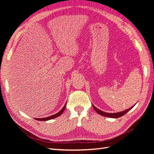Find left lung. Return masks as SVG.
<instances>
[{
    "label": "left lung",
    "instance_id": "left-lung-1",
    "mask_svg": "<svg viewBox=\"0 0 154 154\" xmlns=\"http://www.w3.org/2000/svg\"><path fill=\"white\" fill-rule=\"evenodd\" d=\"M134 106H132V107H130V109H128L125 110L124 111L119 112H117V113H107V112H103V111L100 110V109L96 108L95 106H94V105H92L93 108H94V109L96 111L97 113H98L99 114H100L101 116H105V117H109V118H118L121 117V116L125 115V114H127L130 109H132L133 108Z\"/></svg>",
    "mask_w": 154,
    "mask_h": 154
}]
</instances>
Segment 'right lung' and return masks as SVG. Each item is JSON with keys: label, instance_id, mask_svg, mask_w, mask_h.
<instances>
[{"label": "right lung", "instance_id": "add662e5", "mask_svg": "<svg viewBox=\"0 0 154 154\" xmlns=\"http://www.w3.org/2000/svg\"><path fill=\"white\" fill-rule=\"evenodd\" d=\"M66 104H65L64 106L62 108V109L60 110V112H58V113L55 114L54 115H52L51 116H49V117H47V118H35L36 120H38V121H48V120H49V119H54L55 118H57L58 117V116H60V115H61L63 112V111L65 110V109H66Z\"/></svg>", "mask_w": 154, "mask_h": 154}]
</instances>
